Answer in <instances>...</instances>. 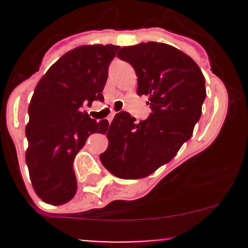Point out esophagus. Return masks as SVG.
Masks as SVG:
<instances>
[{"mask_svg":"<svg viewBox=\"0 0 248 248\" xmlns=\"http://www.w3.org/2000/svg\"><path fill=\"white\" fill-rule=\"evenodd\" d=\"M114 116H115V112H110L109 116L107 117V120H108V121H109V124L112 121V119H114Z\"/></svg>","mask_w":248,"mask_h":248,"instance_id":"1","label":"esophagus"}]
</instances>
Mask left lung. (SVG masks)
Returning a JSON list of instances; mask_svg holds the SVG:
<instances>
[{"label":"left lung","instance_id":"obj_1","mask_svg":"<svg viewBox=\"0 0 248 248\" xmlns=\"http://www.w3.org/2000/svg\"><path fill=\"white\" fill-rule=\"evenodd\" d=\"M117 56L136 71L137 93L149 97L151 114L140 122L126 111L115 115L99 158L115 176L141 179L171 161L192 137L206 97L205 78L188 55L164 43L124 46Z\"/></svg>","mask_w":248,"mask_h":248}]
</instances>
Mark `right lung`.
I'll return each instance as SVG.
<instances>
[{"label": "right lung", "mask_w": 248, "mask_h": 248, "mask_svg": "<svg viewBox=\"0 0 248 248\" xmlns=\"http://www.w3.org/2000/svg\"><path fill=\"white\" fill-rule=\"evenodd\" d=\"M119 47L78 46L60 57L34 89L26 124V163L34 192L47 204H64L76 196L74 158L92 133L108 129L107 120H92L81 107L104 101L109 64Z\"/></svg>", "instance_id": "1"}]
</instances>
